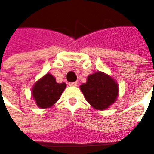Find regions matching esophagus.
<instances>
[{"label": "esophagus", "mask_w": 154, "mask_h": 154, "mask_svg": "<svg viewBox=\"0 0 154 154\" xmlns=\"http://www.w3.org/2000/svg\"><path fill=\"white\" fill-rule=\"evenodd\" d=\"M69 86H71V87H77V82H70V83H69Z\"/></svg>", "instance_id": "1"}]
</instances>
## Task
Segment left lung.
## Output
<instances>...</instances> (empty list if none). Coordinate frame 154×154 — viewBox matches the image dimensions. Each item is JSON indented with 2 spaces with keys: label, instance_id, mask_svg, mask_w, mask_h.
<instances>
[{
  "label": "left lung",
  "instance_id": "1",
  "mask_svg": "<svg viewBox=\"0 0 154 154\" xmlns=\"http://www.w3.org/2000/svg\"><path fill=\"white\" fill-rule=\"evenodd\" d=\"M80 89L88 103L94 109L104 110L113 105L119 95V86L110 75L96 72L87 77L86 83Z\"/></svg>",
  "mask_w": 154,
  "mask_h": 154
}]
</instances>
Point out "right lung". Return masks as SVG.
Here are the masks:
<instances>
[{
  "instance_id": "add662e5",
  "label": "right lung",
  "mask_w": 154,
  "mask_h": 154,
  "mask_svg": "<svg viewBox=\"0 0 154 154\" xmlns=\"http://www.w3.org/2000/svg\"><path fill=\"white\" fill-rule=\"evenodd\" d=\"M67 84L57 83L56 78L51 73H47L38 79L31 90L32 97L37 106L40 109H48L54 106L59 100Z\"/></svg>"
}]
</instances>
